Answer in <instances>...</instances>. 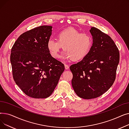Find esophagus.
I'll use <instances>...</instances> for the list:
<instances>
[{"instance_id": "esophagus-1", "label": "esophagus", "mask_w": 129, "mask_h": 129, "mask_svg": "<svg viewBox=\"0 0 129 129\" xmlns=\"http://www.w3.org/2000/svg\"><path fill=\"white\" fill-rule=\"evenodd\" d=\"M65 68L66 70H68L69 69V66L67 65V64H65Z\"/></svg>"}]
</instances>
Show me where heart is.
Segmentation results:
<instances>
[{"mask_svg": "<svg viewBox=\"0 0 129 129\" xmlns=\"http://www.w3.org/2000/svg\"><path fill=\"white\" fill-rule=\"evenodd\" d=\"M57 40L50 39L47 42V47L51 55L54 58L59 57V53L63 46L65 50L63 58L78 60L85 58L89 53L92 45V38L87 33L69 28L59 32Z\"/></svg>", "mask_w": 129, "mask_h": 129, "instance_id": "heart-1", "label": "heart"}]
</instances>
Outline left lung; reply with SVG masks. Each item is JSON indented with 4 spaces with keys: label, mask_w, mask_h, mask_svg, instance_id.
<instances>
[{
    "label": "left lung",
    "mask_w": 129,
    "mask_h": 129,
    "mask_svg": "<svg viewBox=\"0 0 129 129\" xmlns=\"http://www.w3.org/2000/svg\"><path fill=\"white\" fill-rule=\"evenodd\" d=\"M89 31L93 43L89 53L70 66L74 91L85 99L97 98L111 87L120 59L119 50L110 37L94 27Z\"/></svg>",
    "instance_id": "8db88e82"
}]
</instances>
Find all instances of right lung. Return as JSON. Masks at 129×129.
Listing matches in <instances>:
<instances>
[{"label":"right lung","mask_w":129,"mask_h":129,"mask_svg":"<svg viewBox=\"0 0 129 129\" xmlns=\"http://www.w3.org/2000/svg\"><path fill=\"white\" fill-rule=\"evenodd\" d=\"M52 29V26L42 25L26 31L11 49L13 79L25 94L33 98L49 97L65 70L64 65L47 49Z\"/></svg>","instance_id":"obj_1"}]
</instances>
